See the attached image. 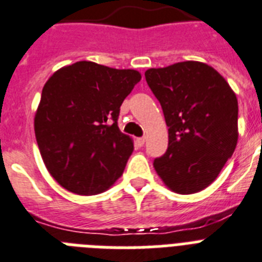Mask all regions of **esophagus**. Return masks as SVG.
Masks as SVG:
<instances>
[{"label":"esophagus","instance_id":"1","mask_svg":"<svg viewBox=\"0 0 262 262\" xmlns=\"http://www.w3.org/2000/svg\"><path fill=\"white\" fill-rule=\"evenodd\" d=\"M136 142H137L138 146H142V145H144V144H145V137L137 138V140H136Z\"/></svg>","mask_w":262,"mask_h":262}]
</instances>
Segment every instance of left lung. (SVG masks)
<instances>
[{"mask_svg":"<svg viewBox=\"0 0 262 262\" xmlns=\"http://www.w3.org/2000/svg\"><path fill=\"white\" fill-rule=\"evenodd\" d=\"M145 79L168 126V149L153 163L173 192L205 190L220 175L238 141V101L211 66L187 60L149 69Z\"/></svg>","mask_w":262,"mask_h":262,"instance_id":"8db88e82","label":"left lung"}]
</instances>
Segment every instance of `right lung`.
<instances>
[{
	"instance_id": "add662e5",
	"label": "right lung",
	"mask_w": 262,
	"mask_h": 262,
	"mask_svg": "<svg viewBox=\"0 0 262 262\" xmlns=\"http://www.w3.org/2000/svg\"><path fill=\"white\" fill-rule=\"evenodd\" d=\"M140 80L136 70L87 60L64 66L47 80L35 135L47 169L63 188L97 195L124 173L133 140L120 130L117 118Z\"/></svg>"
}]
</instances>
